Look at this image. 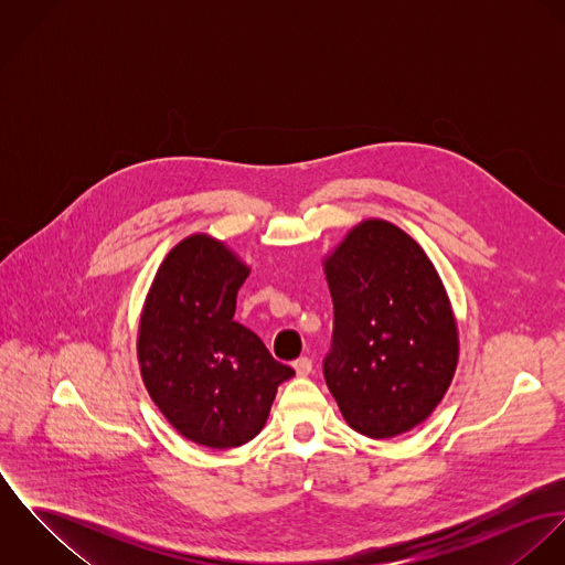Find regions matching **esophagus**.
<instances>
[{"instance_id":"34e87169","label":"esophagus","mask_w":565,"mask_h":565,"mask_svg":"<svg viewBox=\"0 0 565 565\" xmlns=\"http://www.w3.org/2000/svg\"><path fill=\"white\" fill-rule=\"evenodd\" d=\"M294 370L298 376H309L313 372V361L309 356H300L296 363H294Z\"/></svg>"}]
</instances>
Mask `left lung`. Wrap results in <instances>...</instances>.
<instances>
[{
  "mask_svg": "<svg viewBox=\"0 0 565 565\" xmlns=\"http://www.w3.org/2000/svg\"><path fill=\"white\" fill-rule=\"evenodd\" d=\"M323 269L334 311L323 379L343 419L372 439L411 430L441 403L459 359L435 265L398 226L367 220Z\"/></svg>",
  "mask_w": 565,
  "mask_h": 565,
  "instance_id": "1",
  "label": "left lung"
}]
</instances>
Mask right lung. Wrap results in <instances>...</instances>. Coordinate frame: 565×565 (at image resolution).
<instances>
[{"label":"right lung","mask_w":565,"mask_h":565,"mask_svg":"<svg viewBox=\"0 0 565 565\" xmlns=\"http://www.w3.org/2000/svg\"><path fill=\"white\" fill-rule=\"evenodd\" d=\"M247 274L224 243L191 235L164 256L141 316L146 390L182 437L206 448L254 439L278 385L296 374L235 322Z\"/></svg>","instance_id":"add662e5"}]
</instances>
